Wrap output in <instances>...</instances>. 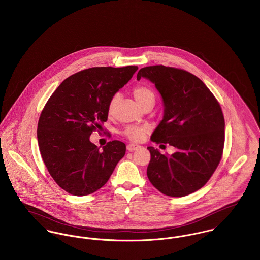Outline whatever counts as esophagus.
<instances>
[{
	"label": "esophagus",
	"mask_w": 260,
	"mask_h": 260,
	"mask_svg": "<svg viewBox=\"0 0 260 260\" xmlns=\"http://www.w3.org/2000/svg\"><path fill=\"white\" fill-rule=\"evenodd\" d=\"M138 148H140V146L135 143H129L126 145L127 151H135V150H138Z\"/></svg>",
	"instance_id": "1"
}]
</instances>
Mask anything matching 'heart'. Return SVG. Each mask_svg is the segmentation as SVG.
Here are the masks:
<instances>
[{
	"mask_svg": "<svg viewBox=\"0 0 260 260\" xmlns=\"http://www.w3.org/2000/svg\"><path fill=\"white\" fill-rule=\"evenodd\" d=\"M133 93H134V96L137 99V101L142 107H146L149 104H153L154 105L155 94H154V92L149 87L144 86V85H138V86H136L134 88ZM118 100H119V94H115L111 98V100L109 102V105H108L109 113H111L114 110V108L116 106ZM148 131L149 129L146 126H142V125H128V126H126L122 131V135L127 139H129V140H132L134 142H139V141L143 140V138H145V136L148 133Z\"/></svg>",
	"mask_w": 260,
	"mask_h": 260,
	"instance_id": "obj_1",
	"label": "heart"
}]
</instances>
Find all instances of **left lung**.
<instances>
[{
	"instance_id": "obj_1",
	"label": "left lung",
	"mask_w": 260,
	"mask_h": 260,
	"mask_svg": "<svg viewBox=\"0 0 260 260\" xmlns=\"http://www.w3.org/2000/svg\"><path fill=\"white\" fill-rule=\"evenodd\" d=\"M149 79L161 94L163 120L151 140L174 146L164 155L147 147L150 183L162 193L181 198L201 188L218 167L224 148L225 120L220 104L194 75L162 64L139 70L137 78Z\"/></svg>"
}]
</instances>
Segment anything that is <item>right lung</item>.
<instances>
[{
    "label": "right lung",
    "mask_w": 260,
    "mask_h": 260,
    "mask_svg": "<svg viewBox=\"0 0 260 260\" xmlns=\"http://www.w3.org/2000/svg\"><path fill=\"white\" fill-rule=\"evenodd\" d=\"M96 67L66 78L41 112L37 139L42 159L54 181L67 192L82 197L107 183L125 144L113 140L100 151L89 140L108 119L111 98L138 71Z\"/></svg>",
    "instance_id": "1"
}]
</instances>
